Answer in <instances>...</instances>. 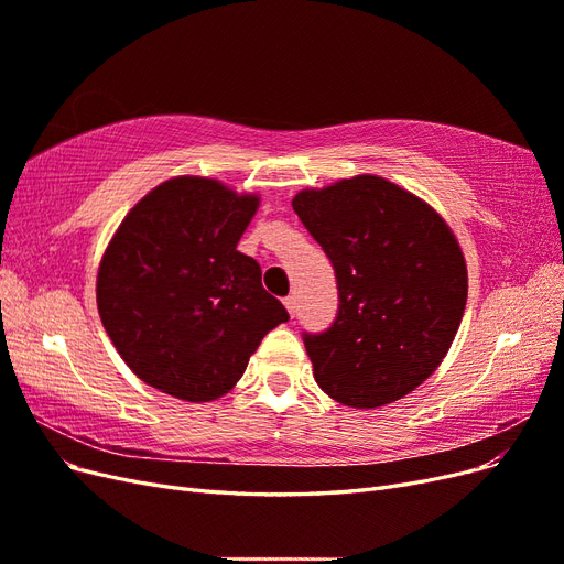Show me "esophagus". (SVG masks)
<instances>
[{"mask_svg": "<svg viewBox=\"0 0 564 564\" xmlns=\"http://www.w3.org/2000/svg\"><path fill=\"white\" fill-rule=\"evenodd\" d=\"M284 308H286L289 315L294 317V315H296V299H294V296H286V299H284Z\"/></svg>", "mask_w": 564, "mask_h": 564, "instance_id": "esophagus-1", "label": "esophagus"}]
</instances>
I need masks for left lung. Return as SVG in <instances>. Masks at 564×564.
Returning a JSON list of instances; mask_svg holds the SVG:
<instances>
[{"label":"left lung","instance_id":"left-lung-1","mask_svg":"<svg viewBox=\"0 0 564 564\" xmlns=\"http://www.w3.org/2000/svg\"><path fill=\"white\" fill-rule=\"evenodd\" d=\"M292 207L338 284L332 327L303 334L317 386L355 409L404 398L445 360L466 311L468 270L452 228L371 174L301 191Z\"/></svg>","mask_w":564,"mask_h":564}]
</instances>
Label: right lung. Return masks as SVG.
I'll list each match as a JSON object with an SVG mask.
<instances>
[{
	"label": "right lung",
	"instance_id": "1",
	"mask_svg": "<svg viewBox=\"0 0 564 564\" xmlns=\"http://www.w3.org/2000/svg\"><path fill=\"white\" fill-rule=\"evenodd\" d=\"M202 176L169 178L124 216L100 259V322L129 369L166 395L212 402L242 379L263 336L289 319L237 251L259 209Z\"/></svg>",
	"mask_w": 564,
	"mask_h": 564
}]
</instances>
